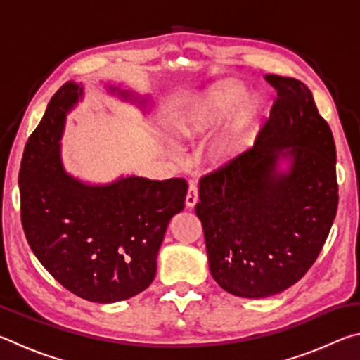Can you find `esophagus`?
<instances>
[{
  "label": "esophagus",
  "mask_w": 360,
  "mask_h": 360,
  "mask_svg": "<svg viewBox=\"0 0 360 360\" xmlns=\"http://www.w3.org/2000/svg\"><path fill=\"white\" fill-rule=\"evenodd\" d=\"M198 202V187L197 184H191L188 186V191L186 195V205L187 208H193L195 205Z\"/></svg>",
  "instance_id": "esophagus-1"
}]
</instances>
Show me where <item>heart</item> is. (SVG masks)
Masks as SVG:
<instances>
[{
  "label": "heart",
  "instance_id": "obj_1",
  "mask_svg": "<svg viewBox=\"0 0 360 360\" xmlns=\"http://www.w3.org/2000/svg\"><path fill=\"white\" fill-rule=\"evenodd\" d=\"M243 96H245V89L240 84L221 82L212 85L176 115L173 122L174 135L191 141L208 136L235 110L233 115L231 113L232 117L227 127L210 148L212 162H230L245 149L249 133L254 129L262 111V103L257 96H248L237 108L236 106L243 100Z\"/></svg>",
  "mask_w": 360,
  "mask_h": 360
}]
</instances>
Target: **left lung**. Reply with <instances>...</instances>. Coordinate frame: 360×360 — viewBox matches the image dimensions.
<instances>
[{"instance_id":"obj_1","label":"left lung","mask_w":360,"mask_h":360,"mask_svg":"<svg viewBox=\"0 0 360 360\" xmlns=\"http://www.w3.org/2000/svg\"><path fill=\"white\" fill-rule=\"evenodd\" d=\"M276 98L251 149L200 179L195 212L210 270L224 290L264 298L295 284L318 259L337 216V150L313 94L266 75ZM279 158H290L279 172Z\"/></svg>"}]
</instances>
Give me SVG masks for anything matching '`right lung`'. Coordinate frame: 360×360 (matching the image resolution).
Listing matches in <instances>:
<instances>
[{
    "mask_svg": "<svg viewBox=\"0 0 360 360\" xmlns=\"http://www.w3.org/2000/svg\"><path fill=\"white\" fill-rule=\"evenodd\" d=\"M111 94H130L109 85ZM82 85L63 84L23 150L19 187L27 241L42 266L72 294L95 303L149 288L169 219L184 210L187 182L139 176L92 186L65 172L60 139Z\"/></svg>",
    "mask_w": 360,
    "mask_h": 360,
    "instance_id": "right-lung-1",
    "label": "right lung"
}]
</instances>
